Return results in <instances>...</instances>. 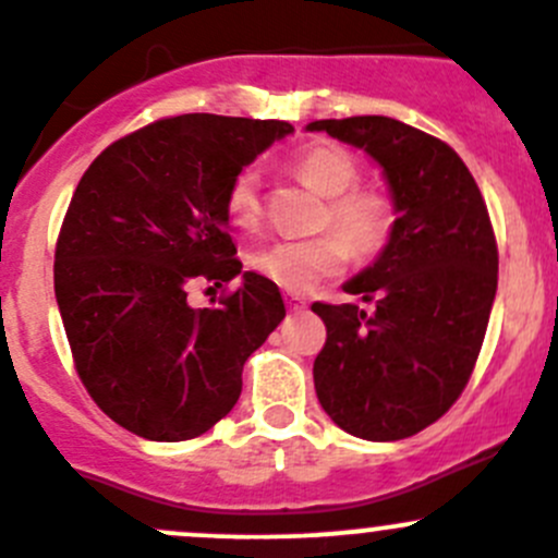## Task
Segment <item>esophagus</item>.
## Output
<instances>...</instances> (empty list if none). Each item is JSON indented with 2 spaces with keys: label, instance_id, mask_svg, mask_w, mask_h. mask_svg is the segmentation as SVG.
Listing matches in <instances>:
<instances>
[{
  "label": "esophagus",
  "instance_id": "34e87169",
  "mask_svg": "<svg viewBox=\"0 0 558 558\" xmlns=\"http://www.w3.org/2000/svg\"><path fill=\"white\" fill-rule=\"evenodd\" d=\"M287 301V308H290V312H303V308H306V298H301V295H287L284 298Z\"/></svg>",
  "mask_w": 558,
  "mask_h": 558
}]
</instances>
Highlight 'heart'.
I'll use <instances>...</instances> for the list:
<instances>
[{"label":"heart","mask_w":558,"mask_h":558,"mask_svg":"<svg viewBox=\"0 0 558 558\" xmlns=\"http://www.w3.org/2000/svg\"><path fill=\"white\" fill-rule=\"evenodd\" d=\"M298 179L323 197H328L323 225L336 233L306 241H274L263 246L252 266L260 277L287 292L303 295L323 279L339 277L347 257H374L385 250L393 233V203L377 190L357 186L361 168L355 157L339 146H308L292 162ZM228 217L241 228H250L260 217V179L255 170H241L225 195ZM351 250L347 251L345 246Z\"/></svg>","instance_id":"obj_1"}]
</instances>
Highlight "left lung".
<instances>
[{
  "instance_id": "8db88e82",
  "label": "left lung",
  "mask_w": 558,
  "mask_h": 558,
  "mask_svg": "<svg viewBox=\"0 0 558 558\" xmlns=\"http://www.w3.org/2000/svg\"><path fill=\"white\" fill-rule=\"evenodd\" d=\"M306 130L363 148L396 208L374 266L344 284L372 306L312 303L328 330L314 390L352 437L407 439L456 404L483 347L499 274L488 208L464 159L404 121L350 116Z\"/></svg>"
}]
</instances>
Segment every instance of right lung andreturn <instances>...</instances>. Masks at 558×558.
I'll use <instances>...</instances> for the list:
<instances>
[{"instance_id": "right-lung-1", "label": "right lung", "mask_w": 558, "mask_h": 558, "mask_svg": "<svg viewBox=\"0 0 558 558\" xmlns=\"http://www.w3.org/2000/svg\"><path fill=\"white\" fill-rule=\"evenodd\" d=\"M290 132L274 119H159L110 143L75 186L53 290L81 383L126 432L154 442L206 434L239 401L246 357L284 319L279 287L255 271L217 307L185 295L241 272L225 195Z\"/></svg>"}]
</instances>
